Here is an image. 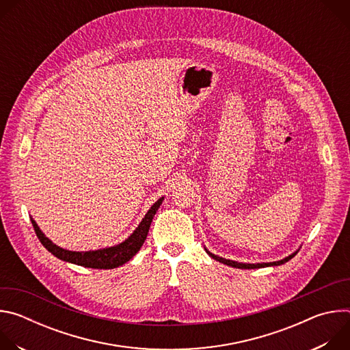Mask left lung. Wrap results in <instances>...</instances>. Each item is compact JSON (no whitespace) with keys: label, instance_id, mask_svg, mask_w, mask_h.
Listing matches in <instances>:
<instances>
[{"label":"left lung","instance_id":"left-lung-1","mask_svg":"<svg viewBox=\"0 0 350 350\" xmlns=\"http://www.w3.org/2000/svg\"><path fill=\"white\" fill-rule=\"evenodd\" d=\"M205 251L208 252V255L211 256V258H213L215 260H217V262H220V263H224V265H227V266H231V267H235V269H260V267H269V266H280V265H284V263H286L288 260H291L297 252H295V254H292V255H289L288 258H285V259H282V260H278V262H271V263H258V265H249V263H238V262H234V260H228V259H223V258H220V256H216V255H213V254H211L208 249L205 247Z\"/></svg>","mask_w":350,"mask_h":350}]
</instances>
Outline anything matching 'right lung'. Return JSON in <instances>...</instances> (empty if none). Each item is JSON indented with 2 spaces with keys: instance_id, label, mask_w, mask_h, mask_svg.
<instances>
[{
  "instance_id": "obj_1",
  "label": "right lung",
  "mask_w": 350,
  "mask_h": 350,
  "mask_svg": "<svg viewBox=\"0 0 350 350\" xmlns=\"http://www.w3.org/2000/svg\"><path fill=\"white\" fill-rule=\"evenodd\" d=\"M162 201H163V198L158 199V201L152 205V208L148 211V213L145 215V217L142 219L139 226L135 228V231L126 241H123L119 245L111 246V247L98 249V251H88V252L66 251V249H62L49 241L41 232V230L38 228V226L36 224V221L33 219H31V224H33L34 231H36L40 242L42 243V246L46 249L48 252H51L55 258L69 262V263H73V265L90 267V269H115V267H119V266L127 263L139 251V247L142 246L144 241L146 239L152 219H154L157 211L159 209V206L162 205Z\"/></svg>"
}]
</instances>
